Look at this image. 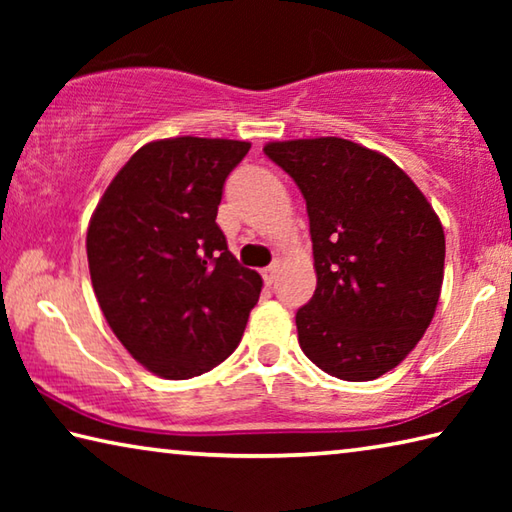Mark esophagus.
<instances>
[{"label":"esophagus","mask_w":512,"mask_h":512,"mask_svg":"<svg viewBox=\"0 0 512 512\" xmlns=\"http://www.w3.org/2000/svg\"><path fill=\"white\" fill-rule=\"evenodd\" d=\"M277 268H280V266H277V264H271V266L264 268V271H262V277H264V282L268 284V287H271L273 280H275V275H277Z\"/></svg>","instance_id":"esophagus-1"}]
</instances>
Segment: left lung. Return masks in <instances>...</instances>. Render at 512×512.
Masks as SVG:
<instances>
[{
  "label": "left lung",
  "mask_w": 512,
  "mask_h": 512,
  "mask_svg": "<svg viewBox=\"0 0 512 512\" xmlns=\"http://www.w3.org/2000/svg\"><path fill=\"white\" fill-rule=\"evenodd\" d=\"M264 153L307 201L316 291L296 314L302 352L332 377H381L436 314L438 214L391 158L343 137L268 142Z\"/></svg>",
  "instance_id": "obj_1"
}]
</instances>
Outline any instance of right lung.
I'll return each instance as SVG.
<instances>
[{
  "mask_svg": "<svg viewBox=\"0 0 512 512\" xmlns=\"http://www.w3.org/2000/svg\"><path fill=\"white\" fill-rule=\"evenodd\" d=\"M250 144L169 137L112 178L88 228L94 296L121 345L164 379L230 357L262 291L216 225L225 178Z\"/></svg>",
  "mask_w": 512,
  "mask_h": 512,
  "instance_id": "obj_1",
  "label": "right lung"
}]
</instances>
